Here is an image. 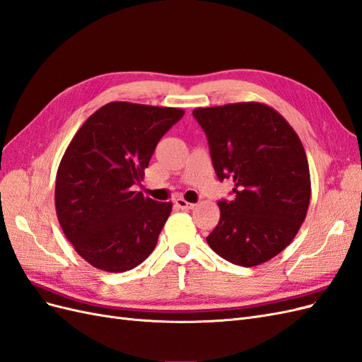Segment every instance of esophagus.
<instances>
[{"instance_id":"34e87169","label":"esophagus","mask_w":362,"mask_h":362,"mask_svg":"<svg viewBox=\"0 0 362 362\" xmlns=\"http://www.w3.org/2000/svg\"><path fill=\"white\" fill-rule=\"evenodd\" d=\"M175 204H177V205L181 208V210H192V208H194V204L187 202V201L182 199V198H180V199L175 201Z\"/></svg>"}]
</instances>
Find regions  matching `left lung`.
<instances>
[{"label":"left lung","instance_id":"1","mask_svg":"<svg viewBox=\"0 0 362 362\" xmlns=\"http://www.w3.org/2000/svg\"><path fill=\"white\" fill-rule=\"evenodd\" d=\"M217 178H233L234 199L218 201L221 218L206 243L237 266L276 257L298 234L311 198L302 141L275 108L237 103L194 108Z\"/></svg>","mask_w":362,"mask_h":362}]
</instances>
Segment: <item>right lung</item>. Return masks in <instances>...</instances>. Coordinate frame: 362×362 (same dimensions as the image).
Listing matches in <instances>:
<instances>
[{
    "label": "right lung",
    "instance_id": "1",
    "mask_svg": "<svg viewBox=\"0 0 362 362\" xmlns=\"http://www.w3.org/2000/svg\"><path fill=\"white\" fill-rule=\"evenodd\" d=\"M184 116L173 107L108 103L76 131L59 164L56 211L78 255L110 273L134 269L156 249L172 211L133 192L160 139Z\"/></svg>",
    "mask_w": 362,
    "mask_h": 362
}]
</instances>
